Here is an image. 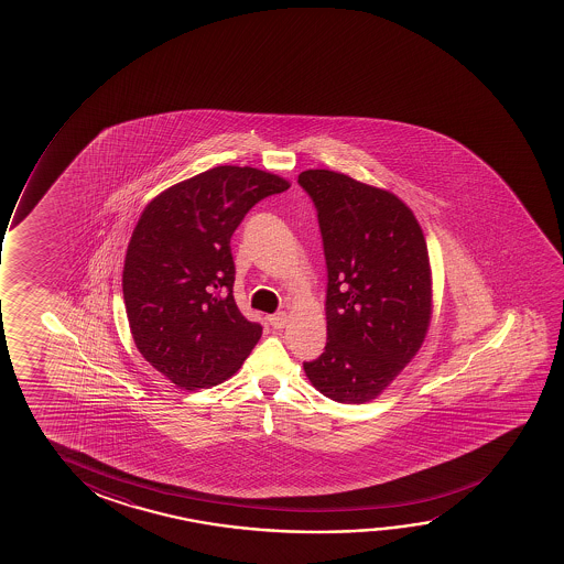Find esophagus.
I'll return each instance as SVG.
<instances>
[{"instance_id":"esophagus-1","label":"esophagus","mask_w":564,"mask_h":564,"mask_svg":"<svg viewBox=\"0 0 564 564\" xmlns=\"http://www.w3.org/2000/svg\"><path fill=\"white\" fill-rule=\"evenodd\" d=\"M286 322H289V316H286L285 312H279V314H273L270 316V324L273 329H283L285 327Z\"/></svg>"}]
</instances>
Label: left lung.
<instances>
[{
    "label": "left lung",
    "mask_w": 564,
    "mask_h": 564,
    "mask_svg": "<svg viewBox=\"0 0 564 564\" xmlns=\"http://www.w3.org/2000/svg\"><path fill=\"white\" fill-rule=\"evenodd\" d=\"M327 263V345L304 362L332 401L378 399L417 355L432 322L430 254L416 216L386 188L345 173L302 171Z\"/></svg>",
    "instance_id": "left-lung-1"
}]
</instances>
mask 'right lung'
<instances>
[{
	"instance_id": "1",
	"label": "right lung",
	"mask_w": 564,
	"mask_h": 564,
	"mask_svg": "<svg viewBox=\"0 0 564 564\" xmlns=\"http://www.w3.org/2000/svg\"><path fill=\"white\" fill-rule=\"evenodd\" d=\"M289 186L268 171L219 165L165 188L140 214L124 256V308L140 355L178 389L224 383L262 337L232 296L229 245L256 202Z\"/></svg>"
}]
</instances>
